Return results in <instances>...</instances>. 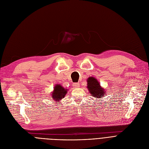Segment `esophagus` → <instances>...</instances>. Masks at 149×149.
Masks as SVG:
<instances>
[{"mask_svg": "<svg viewBox=\"0 0 149 149\" xmlns=\"http://www.w3.org/2000/svg\"><path fill=\"white\" fill-rule=\"evenodd\" d=\"M73 86H74L75 88H79L80 86V84L79 83H74Z\"/></svg>", "mask_w": 149, "mask_h": 149, "instance_id": "esophagus-1", "label": "esophagus"}]
</instances>
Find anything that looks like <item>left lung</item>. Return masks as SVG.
Returning a JSON list of instances; mask_svg holds the SVG:
<instances>
[{
  "instance_id": "1",
  "label": "left lung",
  "mask_w": 149,
  "mask_h": 149,
  "mask_svg": "<svg viewBox=\"0 0 149 149\" xmlns=\"http://www.w3.org/2000/svg\"><path fill=\"white\" fill-rule=\"evenodd\" d=\"M87 88L92 96L101 99L105 96L106 93V89L101 87L99 81L95 77H89L87 79Z\"/></svg>"
}]
</instances>
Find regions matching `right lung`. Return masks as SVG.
<instances>
[{
    "instance_id": "obj_1",
    "label": "right lung",
    "mask_w": 149,
    "mask_h": 149,
    "mask_svg": "<svg viewBox=\"0 0 149 149\" xmlns=\"http://www.w3.org/2000/svg\"><path fill=\"white\" fill-rule=\"evenodd\" d=\"M68 89L64 88L60 84H56L53 91L51 93L52 98L56 100L57 102L59 101L63 98L68 92Z\"/></svg>"
}]
</instances>
